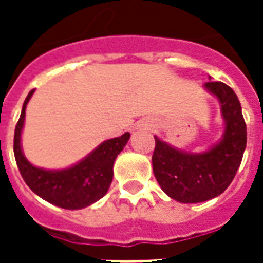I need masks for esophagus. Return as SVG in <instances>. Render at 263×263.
<instances>
[{
  "label": "esophagus",
  "instance_id": "34e87169",
  "mask_svg": "<svg viewBox=\"0 0 263 263\" xmlns=\"http://www.w3.org/2000/svg\"><path fill=\"white\" fill-rule=\"evenodd\" d=\"M135 129H152V124L148 121H141L137 124Z\"/></svg>",
  "mask_w": 263,
  "mask_h": 263
}]
</instances>
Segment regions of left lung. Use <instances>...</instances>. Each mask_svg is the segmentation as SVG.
<instances>
[{
	"mask_svg": "<svg viewBox=\"0 0 263 263\" xmlns=\"http://www.w3.org/2000/svg\"><path fill=\"white\" fill-rule=\"evenodd\" d=\"M204 90L220 103L222 135L203 152H187L155 137L154 175L162 190L179 203H203L220 196L237 173L247 146L241 103L231 87L209 81Z\"/></svg>",
	"mask_w": 263,
	"mask_h": 263,
	"instance_id": "1",
	"label": "left lung"
}]
</instances>
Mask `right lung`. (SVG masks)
I'll return each instance as SVG.
<instances>
[{
    "mask_svg": "<svg viewBox=\"0 0 263 263\" xmlns=\"http://www.w3.org/2000/svg\"><path fill=\"white\" fill-rule=\"evenodd\" d=\"M32 90L24 101L14 135V155L25 183L32 192L60 209L80 210L91 205L108 192L114 162L129 141V132L107 139L92 149L83 159L65 169H45L32 165L22 151V129L25 124L26 105L33 96Z\"/></svg>",
    "mask_w": 263,
    "mask_h": 263,
    "instance_id": "1",
    "label": "right lung"
}]
</instances>
